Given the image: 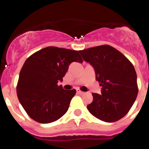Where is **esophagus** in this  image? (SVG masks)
<instances>
[{
    "label": "esophagus",
    "mask_w": 149,
    "mask_h": 149,
    "mask_svg": "<svg viewBox=\"0 0 149 149\" xmlns=\"http://www.w3.org/2000/svg\"><path fill=\"white\" fill-rule=\"evenodd\" d=\"M77 93H78V94H81V95L84 94V92H83V91H81V89H77Z\"/></svg>",
    "instance_id": "obj_1"
}]
</instances>
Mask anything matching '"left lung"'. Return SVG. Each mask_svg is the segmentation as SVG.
<instances>
[{"label":"left lung","mask_w":149,"mask_h":149,"mask_svg":"<svg viewBox=\"0 0 149 149\" xmlns=\"http://www.w3.org/2000/svg\"><path fill=\"white\" fill-rule=\"evenodd\" d=\"M84 60L95 68L101 94L93 93L87 109L97 119L107 122L119 120L128 113L138 93L136 73L130 60L110 45L79 51Z\"/></svg>","instance_id":"1"}]
</instances>
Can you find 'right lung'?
<instances>
[{"instance_id":"add662e5","label":"right lung","mask_w":149,"mask_h":149,"mask_svg":"<svg viewBox=\"0 0 149 149\" xmlns=\"http://www.w3.org/2000/svg\"><path fill=\"white\" fill-rule=\"evenodd\" d=\"M72 62L83 63L79 51L46 47L33 54L21 69L17 95L27 115L39 123L55 122L65 113L75 89L65 90L63 81Z\"/></svg>"}]
</instances>
